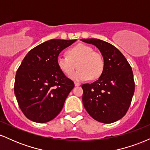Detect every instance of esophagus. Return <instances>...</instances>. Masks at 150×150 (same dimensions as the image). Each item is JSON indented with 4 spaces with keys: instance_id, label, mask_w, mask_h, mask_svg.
<instances>
[{
    "instance_id": "esophagus-1",
    "label": "esophagus",
    "mask_w": 150,
    "mask_h": 150,
    "mask_svg": "<svg viewBox=\"0 0 150 150\" xmlns=\"http://www.w3.org/2000/svg\"><path fill=\"white\" fill-rule=\"evenodd\" d=\"M75 85L77 87V86H80V82H75Z\"/></svg>"
}]
</instances>
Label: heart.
I'll use <instances>...</instances> for the list:
<instances>
[{"instance_id":"1","label":"heart","mask_w":150,"mask_h":150,"mask_svg":"<svg viewBox=\"0 0 150 150\" xmlns=\"http://www.w3.org/2000/svg\"><path fill=\"white\" fill-rule=\"evenodd\" d=\"M66 55L58 56L57 65L67 76H69L75 71L77 65L79 69L70 76L73 80H96L104 73V58L101 53L93 51L91 46L79 44L68 49L66 51Z\"/></svg>"}]
</instances>
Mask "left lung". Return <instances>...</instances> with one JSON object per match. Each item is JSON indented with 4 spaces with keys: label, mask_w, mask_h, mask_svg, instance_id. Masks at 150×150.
Segmentation results:
<instances>
[{
    "label": "left lung",
    "mask_w": 150,
    "mask_h": 150,
    "mask_svg": "<svg viewBox=\"0 0 150 150\" xmlns=\"http://www.w3.org/2000/svg\"><path fill=\"white\" fill-rule=\"evenodd\" d=\"M81 40L97 46L105 61L101 76L92 84L82 85L84 106L97 121L104 123L117 121L127 113L135 92L131 66L112 44L97 39Z\"/></svg>",
    "instance_id": "left-lung-1"
}]
</instances>
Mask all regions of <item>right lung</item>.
Masks as SVG:
<instances>
[{
  "label": "right lung",
  "instance_id": "add662e5",
  "mask_svg": "<svg viewBox=\"0 0 150 150\" xmlns=\"http://www.w3.org/2000/svg\"><path fill=\"white\" fill-rule=\"evenodd\" d=\"M75 41L51 39L26 55L17 70L14 92L20 109L28 119L44 123L61 112L75 85L58 68L57 58Z\"/></svg>",
  "mask_w": 150,
  "mask_h": 150
}]
</instances>
